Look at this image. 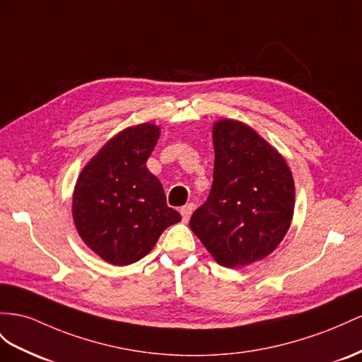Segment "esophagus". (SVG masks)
Returning <instances> with one entry per match:
<instances>
[{
	"label": "esophagus",
	"mask_w": 362,
	"mask_h": 362,
	"mask_svg": "<svg viewBox=\"0 0 362 362\" xmlns=\"http://www.w3.org/2000/svg\"><path fill=\"white\" fill-rule=\"evenodd\" d=\"M192 209H194V205L192 203H188V205H185V206H182L180 208V214H182V217H183V220L187 221L189 217H191V214H192Z\"/></svg>",
	"instance_id": "1"
}]
</instances>
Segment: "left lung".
Instances as JSON below:
<instances>
[{
    "label": "left lung",
    "mask_w": 362,
    "mask_h": 362,
    "mask_svg": "<svg viewBox=\"0 0 362 362\" xmlns=\"http://www.w3.org/2000/svg\"><path fill=\"white\" fill-rule=\"evenodd\" d=\"M212 141V187L189 226L217 263L247 266L269 255L291 226L292 173L276 150L238 120L216 122Z\"/></svg>",
    "instance_id": "1"
}]
</instances>
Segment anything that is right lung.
<instances>
[{"label":"right lung","instance_id":"add662e5","mask_svg":"<svg viewBox=\"0 0 362 362\" xmlns=\"http://www.w3.org/2000/svg\"><path fill=\"white\" fill-rule=\"evenodd\" d=\"M159 133L153 124L124 129L78 179L73 194L76 229L91 251L111 264L139 262L182 218L166 205L162 183L146 168Z\"/></svg>","mask_w":362,"mask_h":362}]
</instances>
